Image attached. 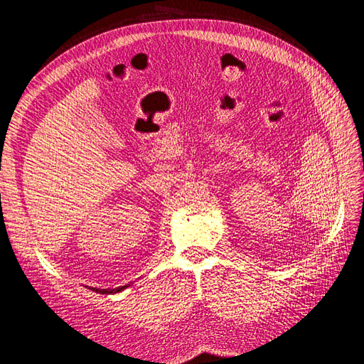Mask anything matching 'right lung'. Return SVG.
I'll list each match as a JSON object with an SVG mask.
<instances>
[{"label":"right lung","mask_w":364,"mask_h":364,"mask_svg":"<svg viewBox=\"0 0 364 364\" xmlns=\"http://www.w3.org/2000/svg\"><path fill=\"white\" fill-rule=\"evenodd\" d=\"M127 287V285H123V287H117V289H103V290H100V289H92L94 291H97V293H102V294H112V293H118V291H121V290H124Z\"/></svg>","instance_id":"obj_1"}]
</instances>
